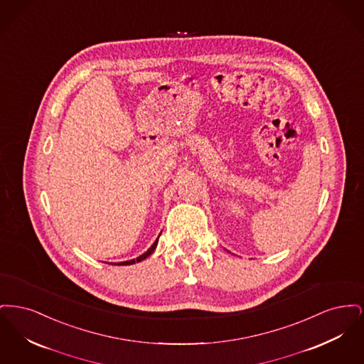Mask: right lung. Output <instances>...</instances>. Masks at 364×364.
Here are the masks:
<instances>
[{
	"instance_id": "obj_1",
	"label": "right lung",
	"mask_w": 364,
	"mask_h": 364,
	"mask_svg": "<svg viewBox=\"0 0 364 364\" xmlns=\"http://www.w3.org/2000/svg\"><path fill=\"white\" fill-rule=\"evenodd\" d=\"M156 242H158V239H156V242H154V244L143 254V255H140V257H138L136 259H132V260H127V262H122V263H119V264H132V263H135V262H140V260L146 259L147 257H150L151 254H153V251L156 250Z\"/></svg>"
}]
</instances>
